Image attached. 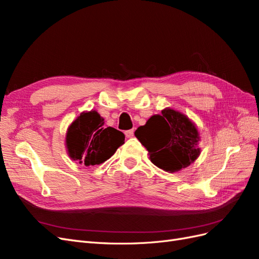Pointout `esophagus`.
Segmentation results:
<instances>
[{
	"label": "esophagus",
	"mask_w": 259,
	"mask_h": 259,
	"mask_svg": "<svg viewBox=\"0 0 259 259\" xmlns=\"http://www.w3.org/2000/svg\"><path fill=\"white\" fill-rule=\"evenodd\" d=\"M125 136H126L127 138H132L133 136H134V130H128L125 132Z\"/></svg>",
	"instance_id": "1"
}]
</instances>
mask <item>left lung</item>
Masks as SVG:
<instances>
[{"instance_id":"8db88e82","label":"left lung","mask_w":259,"mask_h":259,"mask_svg":"<svg viewBox=\"0 0 259 259\" xmlns=\"http://www.w3.org/2000/svg\"><path fill=\"white\" fill-rule=\"evenodd\" d=\"M135 136L150 155L155 166L166 171H178L189 166L200 155V136L189 117L166 108L162 114L152 115Z\"/></svg>"}]
</instances>
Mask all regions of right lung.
<instances>
[{
    "label": "right lung",
    "mask_w": 259,
    "mask_h": 259,
    "mask_svg": "<svg viewBox=\"0 0 259 259\" xmlns=\"http://www.w3.org/2000/svg\"><path fill=\"white\" fill-rule=\"evenodd\" d=\"M104 119L95 110L82 112L70 125L66 145L69 156L85 166L104 163L124 144L125 136L113 127H104Z\"/></svg>",
    "instance_id": "right-lung-1"
}]
</instances>
